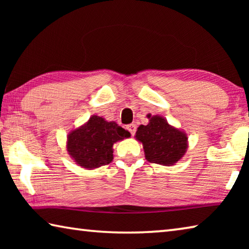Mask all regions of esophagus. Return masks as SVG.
Instances as JSON below:
<instances>
[{
  "instance_id": "esophagus-1",
  "label": "esophagus",
  "mask_w": 249,
  "mask_h": 249,
  "mask_svg": "<svg viewBox=\"0 0 249 249\" xmlns=\"http://www.w3.org/2000/svg\"><path fill=\"white\" fill-rule=\"evenodd\" d=\"M126 129H127L128 132L132 134V136H134L135 133H136V125H135V124H129V125L126 126Z\"/></svg>"
}]
</instances>
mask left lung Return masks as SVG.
<instances>
[{"label":"left lung","mask_w":249,"mask_h":249,"mask_svg":"<svg viewBox=\"0 0 249 249\" xmlns=\"http://www.w3.org/2000/svg\"><path fill=\"white\" fill-rule=\"evenodd\" d=\"M148 125H141L136 132V140L142 142L146 159L158 165L172 166L187 151L188 137L161 116L148 115Z\"/></svg>","instance_id":"left-lung-1"}]
</instances>
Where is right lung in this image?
<instances>
[{"instance_id":"obj_1","label":"right lung","mask_w":249,"mask_h":249,"mask_svg":"<svg viewBox=\"0 0 249 249\" xmlns=\"http://www.w3.org/2000/svg\"><path fill=\"white\" fill-rule=\"evenodd\" d=\"M129 136V132L115 122L93 115L87 124L68 135L67 149L79 166L94 169L111 162L113 144Z\"/></svg>"}]
</instances>
